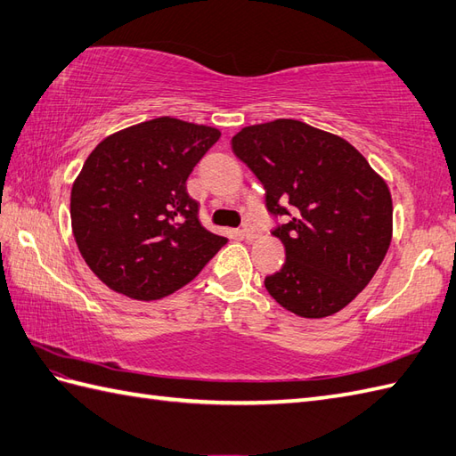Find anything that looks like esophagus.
I'll use <instances>...</instances> for the list:
<instances>
[{"label":"esophagus","mask_w":456,"mask_h":456,"mask_svg":"<svg viewBox=\"0 0 456 456\" xmlns=\"http://www.w3.org/2000/svg\"><path fill=\"white\" fill-rule=\"evenodd\" d=\"M241 236L251 241V240H255V238L259 236V230L255 228V226H251V224H246V226H243V230H241Z\"/></svg>","instance_id":"34e87169"}]
</instances>
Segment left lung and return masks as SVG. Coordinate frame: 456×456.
I'll list each match as a JSON object with an SVG mask.
<instances>
[{
    "label": "left lung",
    "instance_id": "obj_1",
    "mask_svg": "<svg viewBox=\"0 0 456 456\" xmlns=\"http://www.w3.org/2000/svg\"><path fill=\"white\" fill-rule=\"evenodd\" d=\"M232 151L265 187L286 261L265 288L288 312L321 319L370 284L393 238L383 177L348 141L297 119L243 127ZM289 208L286 209L285 207Z\"/></svg>",
    "mask_w": 456,
    "mask_h": 456
}]
</instances>
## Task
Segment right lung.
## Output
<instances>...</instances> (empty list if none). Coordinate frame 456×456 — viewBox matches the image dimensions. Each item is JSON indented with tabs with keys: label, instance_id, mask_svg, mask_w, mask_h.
Instances as JSON below:
<instances>
[{
	"label": "right lung",
	"instance_id": "1",
	"mask_svg": "<svg viewBox=\"0 0 456 456\" xmlns=\"http://www.w3.org/2000/svg\"><path fill=\"white\" fill-rule=\"evenodd\" d=\"M220 139L170 116L121 129L88 154L71 187V228L110 290L141 302L180 290L228 241L201 226L185 182Z\"/></svg>",
	"mask_w": 456,
	"mask_h": 456
}]
</instances>
